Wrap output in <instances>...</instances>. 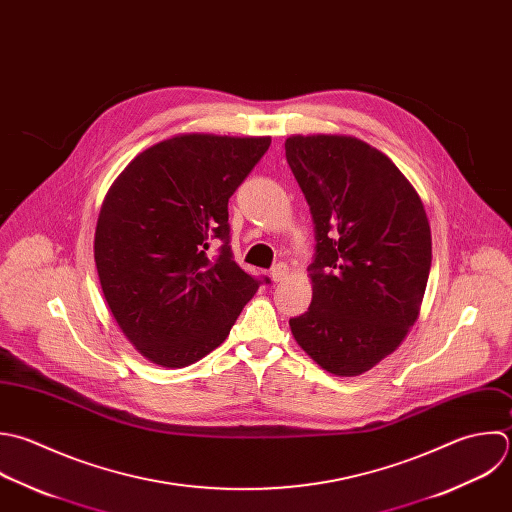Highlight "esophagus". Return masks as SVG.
<instances>
[{
    "label": "esophagus",
    "mask_w": 512,
    "mask_h": 512,
    "mask_svg": "<svg viewBox=\"0 0 512 512\" xmlns=\"http://www.w3.org/2000/svg\"><path fill=\"white\" fill-rule=\"evenodd\" d=\"M287 275H289V267H287L285 263H279V265H275V267L271 269V279H273L275 283H281Z\"/></svg>",
    "instance_id": "1"
}]
</instances>
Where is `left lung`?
Masks as SVG:
<instances>
[{
  "label": "left lung",
  "mask_w": 512,
  "mask_h": 512,
  "mask_svg": "<svg viewBox=\"0 0 512 512\" xmlns=\"http://www.w3.org/2000/svg\"><path fill=\"white\" fill-rule=\"evenodd\" d=\"M285 157L317 241L313 299L291 333L321 369L357 377L419 317L433 259L425 205L401 169L357 137L291 135Z\"/></svg>",
  "instance_id": "left-lung-1"
}]
</instances>
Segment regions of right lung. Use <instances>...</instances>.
<instances>
[{
    "label": "right lung",
    "instance_id": "right-lung-1",
    "mask_svg": "<svg viewBox=\"0 0 512 512\" xmlns=\"http://www.w3.org/2000/svg\"><path fill=\"white\" fill-rule=\"evenodd\" d=\"M269 145L175 135L141 151L109 187L93 241L97 275L113 319L147 361L181 369L203 359L257 293L261 281L233 261L227 203ZM213 240L224 245L209 260Z\"/></svg>",
    "mask_w": 512,
    "mask_h": 512
}]
</instances>
